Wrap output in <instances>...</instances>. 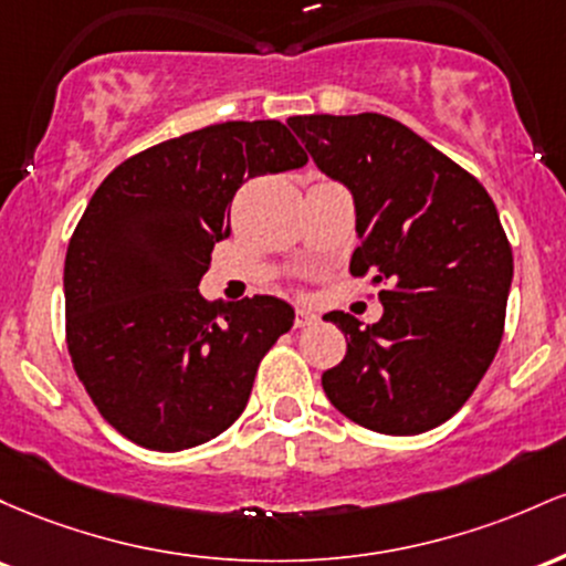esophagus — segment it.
<instances>
[{"instance_id":"obj_1","label":"esophagus","mask_w":566,"mask_h":566,"mask_svg":"<svg viewBox=\"0 0 566 566\" xmlns=\"http://www.w3.org/2000/svg\"><path fill=\"white\" fill-rule=\"evenodd\" d=\"M317 321V315L313 313V310H296V317H294V326L296 328H307V326H313V323Z\"/></svg>"}]
</instances>
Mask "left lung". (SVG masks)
I'll return each mask as SVG.
<instances>
[{"mask_svg": "<svg viewBox=\"0 0 566 566\" xmlns=\"http://www.w3.org/2000/svg\"><path fill=\"white\" fill-rule=\"evenodd\" d=\"M317 168L355 200L353 277L371 275L385 313L364 326L328 313L347 339L323 390L374 433L438 428L473 396L497 355L513 251L475 176L385 114L291 117Z\"/></svg>", "mask_w": 566, "mask_h": 566, "instance_id": "1", "label": "left lung"}]
</instances>
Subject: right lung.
I'll list each match as a JSON object with an SVG mask.
<instances>
[{"mask_svg":"<svg viewBox=\"0 0 566 566\" xmlns=\"http://www.w3.org/2000/svg\"><path fill=\"white\" fill-rule=\"evenodd\" d=\"M302 165L283 123L232 119L138 151L95 189L63 264L66 345L95 409L128 441L181 452L243 415L294 310L275 296L206 302L198 285L240 184Z\"/></svg>","mask_w":566,"mask_h":566,"instance_id":"1","label":"right lung"}]
</instances>
